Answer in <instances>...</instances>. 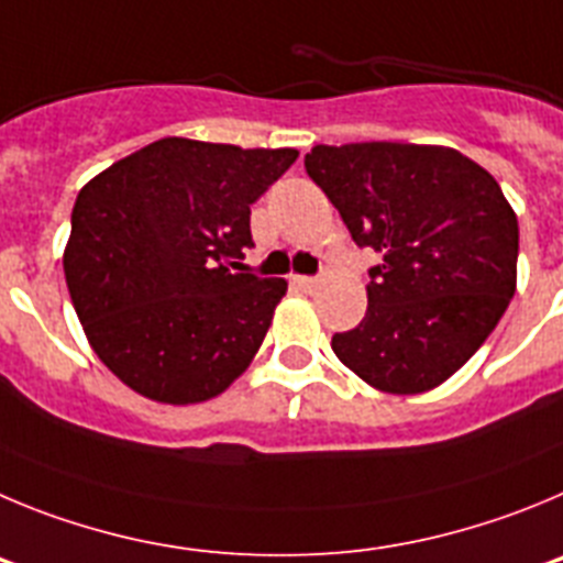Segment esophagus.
Returning <instances> with one entry per match:
<instances>
[{"instance_id":"34e87169","label":"esophagus","mask_w":563,"mask_h":563,"mask_svg":"<svg viewBox=\"0 0 563 563\" xmlns=\"http://www.w3.org/2000/svg\"><path fill=\"white\" fill-rule=\"evenodd\" d=\"M291 283L297 288H302V291H317L319 288V277H300V275H294Z\"/></svg>"}]
</instances>
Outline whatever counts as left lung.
<instances>
[{"label": "left lung", "instance_id": "left-lung-1", "mask_svg": "<svg viewBox=\"0 0 563 563\" xmlns=\"http://www.w3.org/2000/svg\"><path fill=\"white\" fill-rule=\"evenodd\" d=\"M306 170L369 269L367 313L336 333L339 362L373 389L418 395L452 378L516 291L519 221L503 187L445 145H313Z\"/></svg>", "mask_w": 563, "mask_h": 563}]
</instances>
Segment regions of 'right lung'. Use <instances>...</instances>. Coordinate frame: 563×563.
Wrapping results in <instances>:
<instances>
[{
    "label": "right lung",
    "instance_id": "1",
    "mask_svg": "<svg viewBox=\"0 0 563 563\" xmlns=\"http://www.w3.org/2000/svg\"><path fill=\"white\" fill-rule=\"evenodd\" d=\"M300 156L165 136L80 187L64 275L86 339L156 404L210 401L252 364L283 277L232 272L250 205Z\"/></svg>",
    "mask_w": 563,
    "mask_h": 563
}]
</instances>
